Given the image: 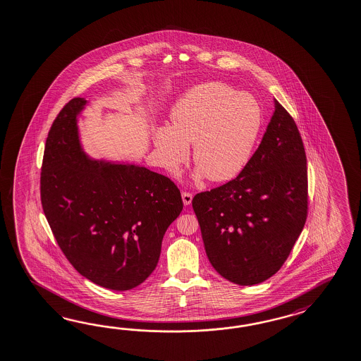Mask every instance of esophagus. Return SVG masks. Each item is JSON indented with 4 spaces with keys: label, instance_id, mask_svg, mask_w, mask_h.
<instances>
[{
    "label": "esophagus",
    "instance_id": "1",
    "mask_svg": "<svg viewBox=\"0 0 361 361\" xmlns=\"http://www.w3.org/2000/svg\"><path fill=\"white\" fill-rule=\"evenodd\" d=\"M192 197L193 195L191 192H187V191L182 192V199H183V204L185 205H190L191 202H192Z\"/></svg>",
    "mask_w": 361,
    "mask_h": 361
}]
</instances>
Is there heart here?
Listing matches in <instances>:
<instances>
[{
	"label": "heart",
	"instance_id": "1",
	"mask_svg": "<svg viewBox=\"0 0 361 361\" xmlns=\"http://www.w3.org/2000/svg\"><path fill=\"white\" fill-rule=\"evenodd\" d=\"M262 126L259 102L219 82L185 93L171 111V127H159L153 144L161 165L176 173L188 159L192 144L196 176L227 182L251 159Z\"/></svg>",
	"mask_w": 361,
	"mask_h": 361
}]
</instances>
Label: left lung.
<instances>
[{"instance_id": "obj_1", "label": "left lung", "mask_w": 361, "mask_h": 361, "mask_svg": "<svg viewBox=\"0 0 361 361\" xmlns=\"http://www.w3.org/2000/svg\"><path fill=\"white\" fill-rule=\"evenodd\" d=\"M192 208L210 264L227 281L257 285L282 268L308 216V171L299 128L278 101L243 171L196 193Z\"/></svg>"}]
</instances>
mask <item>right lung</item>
Segmentation results:
<instances>
[{
  "label": "right lung",
  "mask_w": 361,
  "mask_h": 361,
  "mask_svg": "<svg viewBox=\"0 0 361 361\" xmlns=\"http://www.w3.org/2000/svg\"><path fill=\"white\" fill-rule=\"evenodd\" d=\"M85 102L68 101L49 130L40 176L42 210L78 273L105 288L126 291L157 267L162 238L183 202L168 176L84 154L76 116Z\"/></svg>",
  "instance_id": "1"
}]
</instances>
